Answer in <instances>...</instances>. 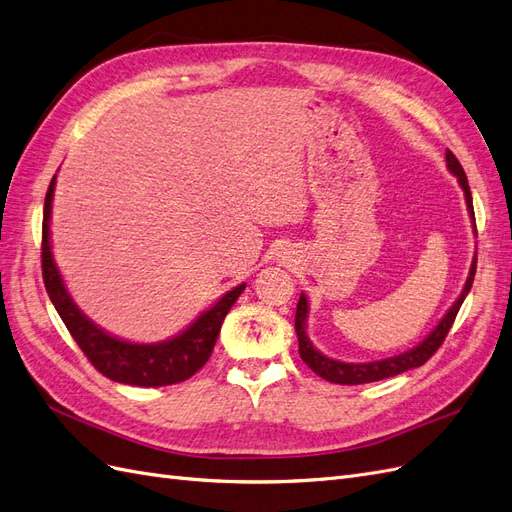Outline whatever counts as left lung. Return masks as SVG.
<instances>
[{"label":"left lung","mask_w":512,"mask_h":512,"mask_svg":"<svg viewBox=\"0 0 512 512\" xmlns=\"http://www.w3.org/2000/svg\"><path fill=\"white\" fill-rule=\"evenodd\" d=\"M447 168L453 176H457V183L459 187L464 189L466 195V204H468V212H470V219L474 225V234H476V223H474V208H472V193L468 187V178L464 168H461V163L457 161V157L447 151ZM476 274V255L472 259V266H470V274L464 289H461L459 298L453 302V306L447 310V315L440 319V323L432 329L430 336H427L421 344L412 346L410 351L400 353V355H393L387 359H378V361H368V364H346V361H338L323 355L321 351H317L315 346H312L308 334H306V321H308V300L306 295H300V302H298V310H295V332H298V342H300V357L304 359V364L319 374L321 378L329 383H336V385H364V383H374V381H383V378L395 376V374H402L406 370L412 368H419L423 366L427 359H430L436 351L438 346L447 338L449 329L457 317V312L464 304L468 291L472 289V280Z\"/></svg>","instance_id":"obj_1"}]
</instances>
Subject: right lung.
I'll return each instance as SVG.
<instances>
[{
  "label": "right lung",
  "instance_id": "obj_1",
  "mask_svg": "<svg viewBox=\"0 0 512 512\" xmlns=\"http://www.w3.org/2000/svg\"><path fill=\"white\" fill-rule=\"evenodd\" d=\"M55 178L51 180L44 200V221H42V276L48 298L57 308L61 321L68 327V332L76 344L87 355V359L110 381L134 385V387H166L187 381L200 370L219 338L221 323L227 317L229 308L240 298L244 283L221 295L219 302H214L204 310L187 329L176 334L170 340L138 344L121 340L97 327L85 312H82L72 295L65 287L61 272L53 259L51 249V212H53V195H55Z\"/></svg>",
  "mask_w": 512,
  "mask_h": 512
}]
</instances>
